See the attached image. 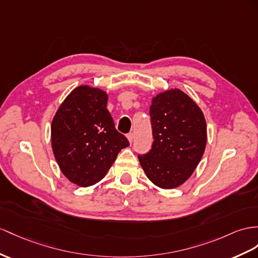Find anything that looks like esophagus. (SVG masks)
<instances>
[{
	"label": "esophagus",
	"instance_id": "1",
	"mask_svg": "<svg viewBox=\"0 0 258 258\" xmlns=\"http://www.w3.org/2000/svg\"><path fill=\"white\" fill-rule=\"evenodd\" d=\"M127 138H128L130 143L132 144V143H133V140H134V134H133V133H128V134H127Z\"/></svg>",
	"mask_w": 258,
	"mask_h": 258
}]
</instances>
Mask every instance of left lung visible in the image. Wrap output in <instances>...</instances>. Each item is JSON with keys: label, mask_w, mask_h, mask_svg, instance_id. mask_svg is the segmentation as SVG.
I'll return each instance as SVG.
<instances>
[{"label": "left lung", "mask_w": 258, "mask_h": 258, "mask_svg": "<svg viewBox=\"0 0 258 258\" xmlns=\"http://www.w3.org/2000/svg\"><path fill=\"white\" fill-rule=\"evenodd\" d=\"M153 146L138 155L148 179L161 188L180 186L192 175L206 147V121L202 110L179 89L153 99L149 109Z\"/></svg>", "instance_id": "8db88e82"}]
</instances>
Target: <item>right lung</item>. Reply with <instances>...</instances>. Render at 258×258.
I'll return each instance as SVG.
<instances>
[{
    "mask_svg": "<svg viewBox=\"0 0 258 258\" xmlns=\"http://www.w3.org/2000/svg\"><path fill=\"white\" fill-rule=\"evenodd\" d=\"M108 96L79 86L66 97L51 125V142L63 174L87 187L102 180L127 138L116 131L107 109Z\"/></svg>",
    "mask_w": 258,
    "mask_h": 258,
    "instance_id": "right-lung-1",
    "label": "right lung"
}]
</instances>
